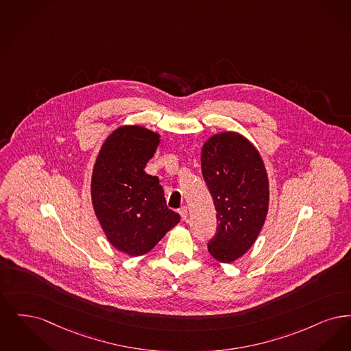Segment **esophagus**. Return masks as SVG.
<instances>
[{"label": "esophagus", "mask_w": 351, "mask_h": 351, "mask_svg": "<svg viewBox=\"0 0 351 351\" xmlns=\"http://www.w3.org/2000/svg\"><path fill=\"white\" fill-rule=\"evenodd\" d=\"M180 215H181L182 220H186V219H187V207H186V206L180 210Z\"/></svg>", "instance_id": "esophagus-1"}]
</instances>
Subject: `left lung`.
I'll list each match as a JSON object with an SVG mask.
<instances>
[{"label": "left lung", "mask_w": 351, "mask_h": 351, "mask_svg": "<svg viewBox=\"0 0 351 351\" xmlns=\"http://www.w3.org/2000/svg\"><path fill=\"white\" fill-rule=\"evenodd\" d=\"M200 162L217 213V232L208 252L216 261L230 263L252 247L265 224L269 177L258 149L233 131L208 137Z\"/></svg>", "instance_id": "8db88e82"}]
</instances>
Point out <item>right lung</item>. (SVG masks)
Instances as JSON below:
<instances>
[{"mask_svg":"<svg viewBox=\"0 0 351 351\" xmlns=\"http://www.w3.org/2000/svg\"><path fill=\"white\" fill-rule=\"evenodd\" d=\"M160 134L137 124L114 130L102 144L93 168V208L108 243L137 257L152 250L180 215L167 206L157 177L145 173Z\"/></svg>","mask_w":351,"mask_h":351,"instance_id":"add662e5","label":"right lung"}]
</instances>
